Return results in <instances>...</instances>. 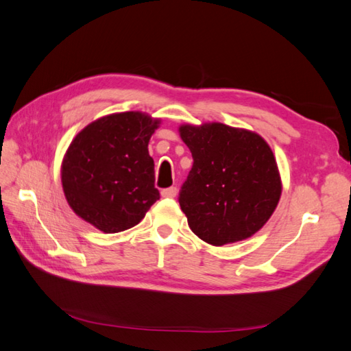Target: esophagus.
<instances>
[{"label": "esophagus", "mask_w": 351, "mask_h": 351, "mask_svg": "<svg viewBox=\"0 0 351 351\" xmlns=\"http://www.w3.org/2000/svg\"><path fill=\"white\" fill-rule=\"evenodd\" d=\"M176 195H177V189L176 187H168V189L161 190V196L162 197H176Z\"/></svg>", "instance_id": "34e87169"}]
</instances>
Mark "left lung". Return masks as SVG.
I'll list each match as a JSON object with an SVG mask.
<instances>
[{
	"label": "left lung",
	"instance_id": "8db88e82",
	"mask_svg": "<svg viewBox=\"0 0 351 351\" xmlns=\"http://www.w3.org/2000/svg\"><path fill=\"white\" fill-rule=\"evenodd\" d=\"M178 132L193 156L178 197L190 230L212 246L252 237L282 192L269 145L258 133L222 123L182 124Z\"/></svg>",
	"mask_w": 351,
	"mask_h": 351
}]
</instances>
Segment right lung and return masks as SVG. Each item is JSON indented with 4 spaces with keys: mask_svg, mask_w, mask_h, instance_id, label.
I'll use <instances>...</instances> for the list:
<instances>
[{
    "mask_svg": "<svg viewBox=\"0 0 351 351\" xmlns=\"http://www.w3.org/2000/svg\"><path fill=\"white\" fill-rule=\"evenodd\" d=\"M161 124L141 111L88 124L61 162V184L74 214L102 232L129 230L159 199L147 145Z\"/></svg>",
    "mask_w": 351,
    "mask_h": 351,
    "instance_id": "1",
    "label": "right lung"
}]
</instances>
